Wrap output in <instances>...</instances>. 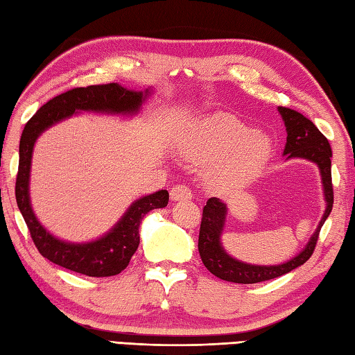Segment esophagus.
Listing matches in <instances>:
<instances>
[{
	"label": "esophagus",
	"instance_id": "obj_1",
	"mask_svg": "<svg viewBox=\"0 0 355 355\" xmlns=\"http://www.w3.org/2000/svg\"><path fill=\"white\" fill-rule=\"evenodd\" d=\"M170 196L173 201H184V200H191V190L187 185H174L170 190Z\"/></svg>",
	"mask_w": 355,
	"mask_h": 355
}]
</instances>
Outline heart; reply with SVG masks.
I'll return each instance as SVG.
<instances>
[{"instance_id": "b5f03b06", "label": "heart", "mask_w": 355, "mask_h": 355, "mask_svg": "<svg viewBox=\"0 0 355 355\" xmlns=\"http://www.w3.org/2000/svg\"><path fill=\"white\" fill-rule=\"evenodd\" d=\"M176 148L190 162L207 164V184L232 189L245 184L271 154L270 137L239 118L215 114L191 123L176 135Z\"/></svg>"}]
</instances>
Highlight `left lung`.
Wrapping results in <instances>:
<instances>
[{
  "mask_svg": "<svg viewBox=\"0 0 355 355\" xmlns=\"http://www.w3.org/2000/svg\"><path fill=\"white\" fill-rule=\"evenodd\" d=\"M282 120L287 129V143H285L284 155L287 159H306L318 165L321 173V182L324 189L326 210L320 221L318 227L310 237L306 248L291 260L281 265H250L229 256L221 245V234L225 229V221L227 215L226 204L218 198H209L207 204L202 209V220L200 227V250L201 260L206 268L216 277L227 282L235 284H257L270 281L279 276H284L291 270L297 268L312 257L316 241L320 237V231L324 225L329 214L332 212L334 204V189H332V173H331V157L332 149L320 129L304 116L300 112L288 107H279Z\"/></svg>",
  "mask_w": 355,
  "mask_h": 355,
  "instance_id": "1",
  "label": "left lung"
}]
</instances>
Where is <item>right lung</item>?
Listing matches in <instances>:
<instances>
[{
	"instance_id": "add662e5",
	"label": "right lung",
	"mask_w": 355,
	"mask_h": 355,
	"mask_svg": "<svg viewBox=\"0 0 355 355\" xmlns=\"http://www.w3.org/2000/svg\"><path fill=\"white\" fill-rule=\"evenodd\" d=\"M145 92L128 90L116 83L78 87L49 99L26 123L20 139V160L15 182V198L34 245L43 257L80 275L92 277L115 276L126 268L140 243L139 227L148 212L166 207L168 191L159 190L130 204L121 220L101 239L87 243H70L55 239L40 225L31 206L29 176L31 160L39 135L78 112L134 115L149 95Z\"/></svg>"
}]
</instances>
